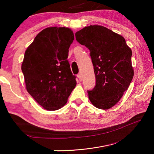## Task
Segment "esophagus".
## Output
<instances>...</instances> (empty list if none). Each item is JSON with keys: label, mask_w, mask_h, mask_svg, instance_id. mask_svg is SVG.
<instances>
[{"label": "esophagus", "mask_w": 154, "mask_h": 154, "mask_svg": "<svg viewBox=\"0 0 154 154\" xmlns=\"http://www.w3.org/2000/svg\"><path fill=\"white\" fill-rule=\"evenodd\" d=\"M77 77L79 78V80L80 81V82H81V81H82V78H83V76H82V74L81 73V72H79V73L77 75Z\"/></svg>", "instance_id": "1"}]
</instances>
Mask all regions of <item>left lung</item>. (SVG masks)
Listing matches in <instances>:
<instances>
[{"mask_svg": "<svg viewBox=\"0 0 154 154\" xmlns=\"http://www.w3.org/2000/svg\"><path fill=\"white\" fill-rule=\"evenodd\" d=\"M76 40L90 51L96 85L88 91L92 105L100 109L116 105L134 76L132 50L123 36L98 25L84 27L75 33Z\"/></svg>", "mask_w": 154, "mask_h": 154, "instance_id": "8db88e82", "label": "left lung"}]
</instances>
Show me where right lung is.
I'll use <instances>...</instances> for the list:
<instances>
[{"label":"right lung","mask_w":154,"mask_h":154,"mask_svg":"<svg viewBox=\"0 0 154 154\" xmlns=\"http://www.w3.org/2000/svg\"><path fill=\"white\" fill-rule=\"evenodd\" d=\"M73 40L70 28L49 27L36 36L25 51L22 71L26 90L48 111L66 105L76 86V77L67 60Z\"/></svg>","instance_id":"right-lung-1"}]
</instances>
